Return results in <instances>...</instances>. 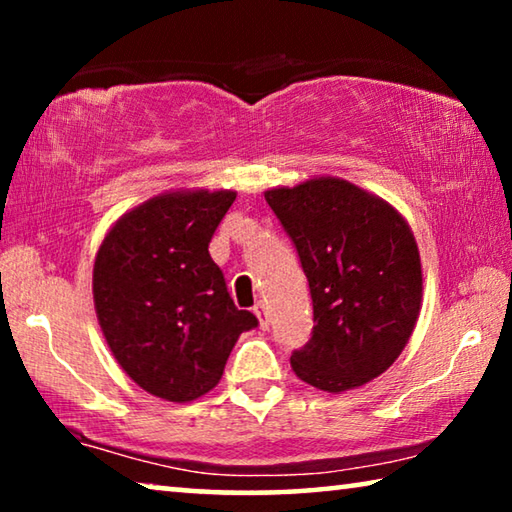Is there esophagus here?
<instances>
[{"mask_svg": "<svg viewBox=\"0 0 512 512\" xmlns=\"http://www.w3.org/2000/svg\"><path fill=\"white\" fill-rule=\"evenodd\" d=\"M253 311H255V316H257V320H259V327L268 329V314H266V305H264V302H257V305L253 307Z\"/></svg>", "mask_w": 512, "mask_h": 512, "instance_id": "1", "label": "esophagus"}]
</instances>
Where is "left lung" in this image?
Returning <instances> with one entry per match:
<instances>
[{"label": "left lung", "instance_id": "left-lung-1", "mask_svg": "<svg viewBox=\"0 0 512 512\" xmlns=\"http://www.w3.org/2000/svg\"><path fill=\"white\" fill-rule=\"evenodd\" d=\"M296 244L314 332L291 354L309 386L343 393L393 366L422 307L420 250L404 216L350 180L309 178L264 192Z\"/></svg>", "mask_w": 512, "mask_h": 512}]
</instances>
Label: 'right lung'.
Instances as JSON below:
<instances>
[{"label": "right lung", "mask_w": 512, "mask_h": 512, "mask_svg": "<svg viewBox=\"0 0 512 512\" xmlns=\"http://www.w3.org/2000/svg\"><path fill=\"white\" fill-rule=\"evenodd\" d=\"M235 198L230 189L153 196L119 216L94 257V309L112 357L160 400L210 393L239 334L257 327L207 250Z\"/></svg>", "instance_id": "add662e5"}]
</instances>
